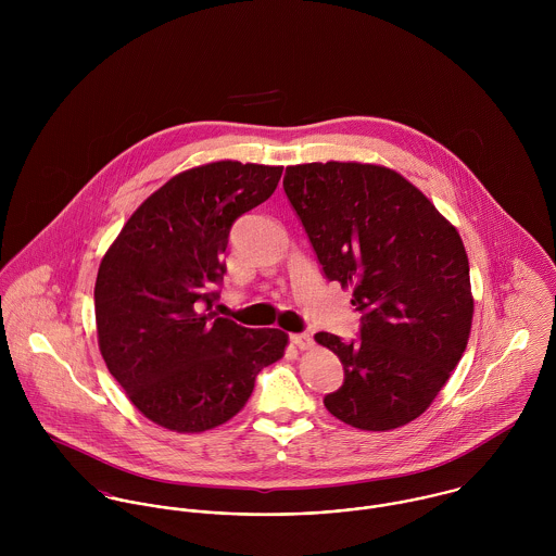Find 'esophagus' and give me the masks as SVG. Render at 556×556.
Segmentation results:
<instances>
[{
	"label": "esophagus",
	"mask_w": 556,
	"mask_h": 556,
	"mask_svg": "<svg viewBox=\"0 0 556 556\" xmlns=\"http://www.w3.org/2000/svg\"><path fill=\"white\" fill-rule=\"evenodd\" d=\"M291 342H293L298 349H302V351H306V349L313 346V338H311V333H306V331H302V333H291Z\"/></svg>",
	"instance_id": "34e87169"
}]
</instances>
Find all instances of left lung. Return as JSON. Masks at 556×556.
<instances>
[{"label":"left lung","mask_w":556,"mask_h":556,"mask_svg":"<svg viewBox=\"0 0 556 556\" xmlns=\"http://www.w3.org/2000/svg\"><path fill=\"white\" fill-rule=\"evenodd\" d=\"M282 186L325 278L351 289L362 313L357 342L315 336L344 368L325 408L372 432L413 421L447 383L471 333L469 258L456 227L381 164H295Z\"/></svg>","instance_id":"left-lung-1"}]
</instances>
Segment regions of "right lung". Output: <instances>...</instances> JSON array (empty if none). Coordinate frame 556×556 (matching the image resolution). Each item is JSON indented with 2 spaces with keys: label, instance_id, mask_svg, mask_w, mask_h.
I'll use <instances>...</instances> for the list:
<instances>
[{
  "label": "right lung",
  "instance_id": "right-lung-1",
  "mask_svg": "<svg viewBox=\"0 0 556 556\" xmlns=\"http://www.w3.org/2000/svg\"><path fill=\"white\" fill-rule=\"evenodd\" d=\"M280 175L282 166L238 160L188 168L139 205L100 261L102 359L130 402L166 430L205 432L229 421L256 375L285 355V331L212 313L229 231L274 194Z\"/></svg>",
  "mask_w": 556,
  "mask_h": 556
}]
</instances>
